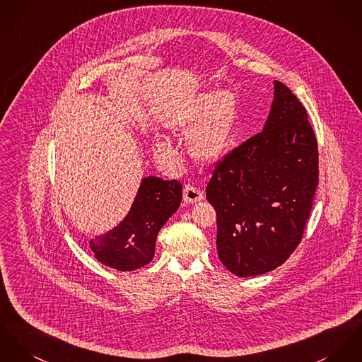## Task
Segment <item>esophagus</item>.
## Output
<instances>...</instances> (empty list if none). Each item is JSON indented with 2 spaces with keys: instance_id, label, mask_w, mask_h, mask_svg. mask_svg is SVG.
<instances>
[{
  "instance_id": "34e87169",
  "label": "esophagus",
  "mask_w": 362,
  "mask_h": 362,
  "mask_svg": "<svg viewBox=\"0 0 362 362\" xmlns=\"http://www.w3.org/2000/svg\"><path fill=\"white\" fill-rule=\"evenodd\" d=\"M204 195L202 193L195 189L193 186H186L185 190H183V199L187 202V204H195V202H199L202 201Z\"/></svg>"
}]
</instances>
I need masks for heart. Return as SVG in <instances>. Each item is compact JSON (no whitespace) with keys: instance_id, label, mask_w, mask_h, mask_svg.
<instances>
[{"instance_id":"heart-1","label":"heart","mask_w":362,"mask_h":362,"mask_svg":"<svg viewBox=\"0 0 362 362\" xmlns=\"http://www.w3.org/2000/svg\"><path fill=\"white\" fill-rule=\"evenodd\" d=\"M237 119V99L231 90L201 93L175 114L170 128L187 138L189 154L201 164H216L226 156ZM154 153L172 165L180 164L176 146L167 138L154 140Z\"/></svg>"}]
</instances>
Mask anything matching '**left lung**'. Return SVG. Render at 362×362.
<instances>
[{"instance_id":"obj_1","label":"left lung","mask_w":362,"mask_h":362,"mask_svg":"<svg viewBox=\"0 0 362 362\" xmlns=\"http://www.w3.org/2000/svg\"><path fill=\"white\" fill-rule=\"evenodd\" d=\"M317 185V139L306 109L274 81L263 131L219 161L206 186L223 266L238 277L281 266L302 240Z\"/></svg>"}]
</instances>
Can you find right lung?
<instances>
[{
    "label": "right lung",
    "instance_id": "1",
    "mask_svg": "<svg viewBox=\"0 0 362 362\" xmlns=\"http://www.w3.org/2000/svg\"><path fill=\"white\" fill-rule=\"evenodd\" d=\"M180 202V182L143 177L127 216L105 234L92 237L89 248L105 266L119 272L138 270L154 257L157 234Z\"/></svg>",
    "mask_w": 362,
    "mask_h": 362
}]
</instances>
